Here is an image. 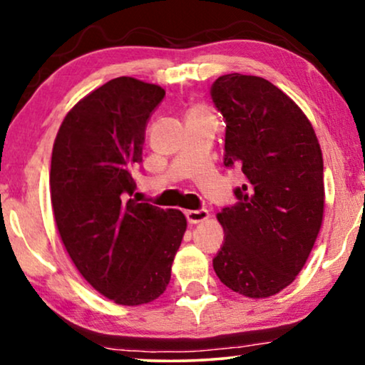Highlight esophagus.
<instances>
[{"label": "esophagus", "instance_id": "34e87169", "mask_svg": "<svg viewBox=\"0 0 365 365\" xmlns=\"http://www.w3.org/2000/svg\"><path fill=\"white\" fill-rule=\"evenodd\" d=\"M209 217L207 209H196V211H186V219L189 224H197L206 221Z\"/></svg>", "mask_w": 365, "mask_h": 365}]
</instances>
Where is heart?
I'll return each mask as SVG.
<instances>
[{
  "label": "heart",
  "instance_id": "b5f03b06",
  "mask_svg": "<svg viewBox=\"0 0 365 365\" xmlns=\"http://www.w3.org/2000/svg\"><path fill=\"white\" fill-rule=\"evenodd\" d=\"M194 116H211V114H209L204 108L196 106L191 109V113H189V118H194Z\"/></svg>",
  "mask_w": 365,
  "mask_h": 365
}]
</instances>
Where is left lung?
Masks as SVG:
<instances>
[{
  "label": "left lung",
  "instance_id": "1",
  "mask_svg": "<svg viewBox=\"0 0 365 365\" xmlns=\"http://www.w3.org/2000/svg\"><path fill=\"white\" fill-rule=\"evenodd\" d=\"M211 99L226 123L224 166L244 174L236 204L217 214L214 271L234 292L274 296L301 272L321 229V146L301 108L267 79L224 74Z\"/></svg>",
  "mask_w": 365,
  "mask_h": 365
}]
</instances>
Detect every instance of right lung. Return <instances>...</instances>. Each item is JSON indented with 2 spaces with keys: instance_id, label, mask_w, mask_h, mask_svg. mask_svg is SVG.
Returning a JSON list of instances; mask_svg holds the SVG:
<instances>
[{
  "instance_id": "obj_1",
  "label": "right lung",
  "mask_w": 365,
  "mask_h": 365,
  "mask_svg": "<svg viewBox=\"0 0 365 365\" xmlns=\"http://www.w3.org/2000/svg\"><path fill=\"white\" fill-rule=\"evenodd\" d=\"M166 96L156 84L121 76L66 114L53 146L49 191L56 226L81 276L123 306L166 291L186 217L132 197L146 126Z\"/></svg>"
}]
</instances>
